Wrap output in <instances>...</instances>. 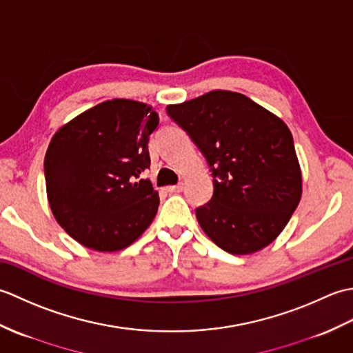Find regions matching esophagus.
<instances>
[{
	"label": "esophagus",
	"instance_id": "34e87169",
	"mask_svg": "<svg viewBox=\"0 0 353 353\" xmlns=\"http://www.w3.org/2000/svg\"><path fill=\"white\" fill-rule=\"evenodd\" d=\"M182 190H183V183L172 185V186H168V188H167L168 192H182Z\"/></svg>",
	"mask_w": 353,
	"mask_h": 353
}]
</instances>
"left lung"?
<instances>
[{
	"mask_svg": "<svg viewBox=\"0 0 353 353\" xmlns=\"http://www.w3.org/2000/svg\"><path fill=\"white\" fill-rule=\"evenodd\" d=\"M167 114L190 134L212 172V197L196 209L205 234L232 254H249L274 241L302 197V172L287 124L230 91L170 104Z\"/></svg>",
	"mask_w": 353,
	"mask_h": 353,
	"instance_id": "8db88e82",
	"label": "left lung"
}]
</instances>
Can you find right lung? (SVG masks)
<instances>
[{
	"label": "right lung",
	"instance_id": "1",
	"mask_svg": "<svg viewBox=\"0 0 353 353\" xmlns=\"http://www.w3.org/2000/svg\"><path fill=\"white\" fill-rule=\"evenodd\" d=\"M159 117L144 103L97 104L59 129L43 161L52 215L88 249L117 252L138 239L159 206L148 179V141Z\"/></svg>",
	"mask_w": 353,
	"mask_h": 353
}]
</instances>
